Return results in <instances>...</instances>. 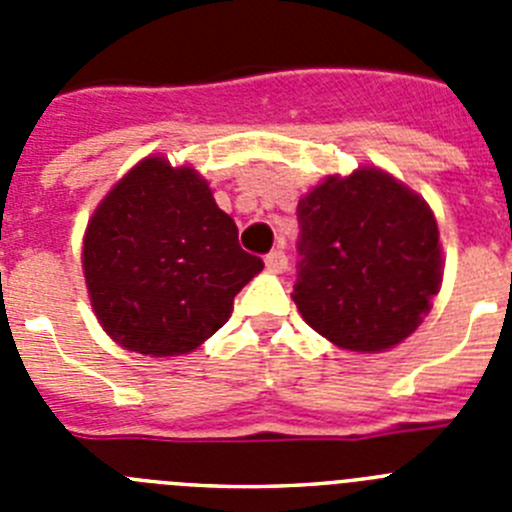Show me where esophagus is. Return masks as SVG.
<instances>
[{
  "label": "esophagus",
  "mask_w": 512,
  "mask_h": 512,
  "mask_svg": "<svg viewBox=\"0 0 512 512\" xmlns=\"http://www.w3.org/2000/svg\"><path fill=\"white\" fill-rule=\"evenodd\" d=\"M264 264H266V269H269V271H277V274H279V271L287 269V256H284L282 248H274V251L266 253Z\"/></svg>",
  "instance_id": "obj_1"
}]
</instances>
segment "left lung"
Instances as JSON below:
<instances>
[{"instance_id":"8db88e82","label":"left lung","mask_w":512,"mask_h":512,"mask_svg":"<svg viewBox=\"0 0 512 512\" xmlns=\"http://www.w3.org/2000/svg\"><path fill=\"white\" fill-rule=\"evenodd\" d=\"M297 310L348 351L405 341L441 289L431 207L379 169L330 176L297 205Z\"/></svg>"}]
</instances>
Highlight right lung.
Segmentation results:
<instances>
[{"instance_id":"right-lung-1","label":"right lung","mask_w":512,"mask_h":512,"mask_svg":"<svg viewBox=\"0 0 512 512\" xmlns=\"http://www.w3.org/2000/svg\"><path fill=\"white\" fill-rule=\"evenodd\" d=\"M261 269L205 179L158 156L122 176L84 235V277L99 323L146 356L200 346Z\"/></svg>"}]
</instances>
